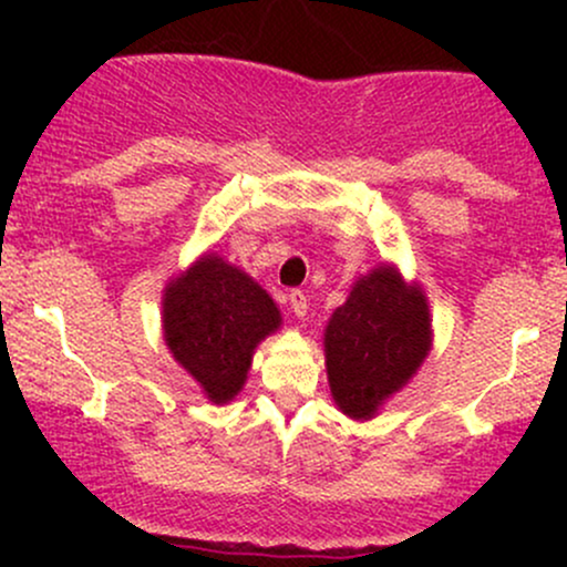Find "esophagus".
I'll use <instances>...</instances> for the list:
<instances>
[{
    "instance_id": "esophagus-1",
    "label": "esophagus",
    "mask_w": 567,
    "mask_h": 567,
    "mask_svg": "<svg viewBox=\"0 0 567 567\" xmlns=\"http://www.w3.org/2000/svg\"><path fill=\"white\" fill-rule=\"evenodd\" d=\"M288 301H290V309H292V315L296 317H306V311H309V298H306V292L303 290H292L290 296H288Z\"/></svg>"
}]
</instances>
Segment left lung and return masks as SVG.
I'll return each instance as SVG.
<instances>
[{
	"label": "left lung",
	"mask_w": 567,
	"mask_h": 567,
	"mask_svg": "<svg viewBox=\"0 0 567 567\" xmlns=\"http://www.w3.org/2000/svg\"><path fill=\"white\" fill-rule=\"evenodd\" d=\"M432 309L419 282L394 264L357 277L324 324V370L343 415L370 421L408 386L432 351Z\"/></svg>",
	"instance_id": "obj_1"
}]
</instances>
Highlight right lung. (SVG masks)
Here are the masks:
<instances>
[{"mask_svg":"<svg viewBox=\"0 0 567 567\" xmlns=\"http://www.w3.org/2000/svg\"><path fill=\"white\" fill-rule=\"evenodd\" d=\"M279 324L275 298L218 252H202L162 290L165 347L213 405L243 392L258 343Z\"/></svg>","mask_w":567,"mask_h":567,"instance_id":"obj_1","label":"right lung"}]
</instances>
